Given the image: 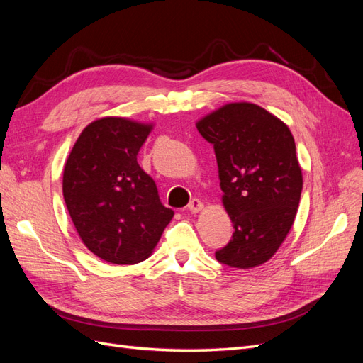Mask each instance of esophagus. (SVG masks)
I'll list each match as a JSON object with an SVG mask.
<instances>
[{
  "label": "esophagus",
  "mask_w": 363,
  "mask_h": 363,
  "mask_svg": "<svg viewBox=\"0 0 363 363\" xmlns=\"http://www.w3.org/2000/svg\"><path fill=\"white\" fill-rule=\"evenodd\" d=\"M188 208H189L192 213H196V212H200L201 208H203V203L199 199H192L189 201V204H188Z\"/></svg>",
  "instance_id": "obj_1"
}]
</instances>
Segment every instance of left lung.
<instances>
[{"instance_id":"left-lung-1","label":"left lung","mask_w":363,"mask_h":363,"mask_svg":"<svg viewBox=\"0 0 363 363\" xmlns=\"http://www.w3.org/2000/svg\"><path fill=\"white\" fill-rule=\"evenodd\" d=\"M213 145L223 203L233 223L218 262L252 268L269 260L289 233L303 175L288 125L251 103H232L196 123Z\"/></svg>"}]
</instances>
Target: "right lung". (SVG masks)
Wrapping results in <instances>:
<instances>
[{
  "label": "right lung",
  "instance_id": "right-lung-1",
  "mask_svg": "<svg viewBox=\"0 0 363 363\" xmlns=\"http://www.w3.org/2000/svg\"><path fill=\"white\" fill-rule=\"evenodd\" d=\"M150 131L125 118L96 119L65 164L63 199L77 232L94 255L116 265L145 260L174 216L138 163Z\"/></svg>",
  "mask_w": 363,
  "mask_h": 363
}]
</instances>
